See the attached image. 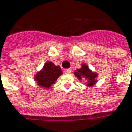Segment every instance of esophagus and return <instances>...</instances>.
I'll return each instance as SVG.
<instances>
[{
    "instance_id": "esophagus-1",
    "label": "esophagus",
    "mask_w": 132,
    "mask_h": 132,
    "mask_svg": "<svg viewBox=\"0 0 132 132\" xmlns=\"http://www.w3.org/2000/svg\"><path fill=\"white\" fill-rule=\"evenodd\" d=\"M64 73H71V69H66L63 70Z\"/></svg>"
}]
</instances>
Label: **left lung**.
I'll list each match as a JSON object with an SVG mask.
<instances>
[{
	"instance_id": "1",
	"label": "left lung",
	"mask_w": 132,
	"mask_h": 132,
	"mask_svg": "<svg viewBox=\"0 0 132 132\" xmlns=\"http://www.w3.org/2000/svg\"><path fill=\"white\" fill-rule=\"evenodd\" d=\"M75 75L79 78L81 79V77H85L86 79H88V83L87 84V86H92L95 84V79L96 77V74L94 73H92L88 67L85 64L82 66V68L79 69H77L75 73Z\"/></svg>"
}]
</instances>
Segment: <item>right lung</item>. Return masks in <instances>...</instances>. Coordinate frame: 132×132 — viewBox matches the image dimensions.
<instances>
[{
  "instance_id": "add662e5",
  "label": "right lung",
  "mask_w": 132,
  "mask_h": 132,
  "mask_svg": "<svg viewBox=\"0 0 132 132\" xmlns=\"http://www.w3.org/2000/svg\"><path fill=\"white\" fill-rule=\"evenodd\" d=\"M62 74L59 66H56L53 63L48 62L44 66L43 70L36 76V81L38 84L44 88H50L55 81Z\"/></svg>"
}]
</instances>
